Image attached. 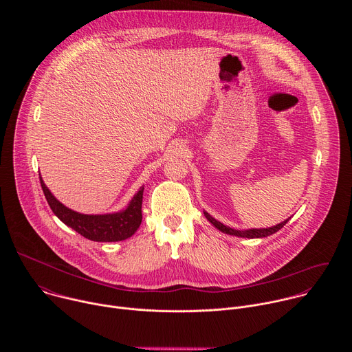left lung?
<instances>
[{"label": "left lung", "instance_id": "obj_1", "mask_svg": "<svg viewBox=\"0 0 352 352\" xmlns=\"http://www.w3.org/2000/svg\"><path fill=\"white\" fill-rule=\"evenodd\" d=\"M205 213V216H206V219L219 230V231H221V232H224V234H228V235H235V236H241V238H265V236H269V235H272V234H274V232H277L278 230H281L285 224H287V221L291 219H287V220H284V221H281L280 224H276V226H273V227H269V228H249V230H234V228H231V227H228V226H224L223 223H220L219 220H216L214 217H212L208 212H204Z\"/></svg>", "mask_w": 352, "mask_h": 352}]
</instances>
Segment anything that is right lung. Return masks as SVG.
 Segmentation results:
<instances>
[{
  "label": "right lung",
  "mask_w": 352,
  "mask_h": 352,
  "mask_svg": "<svg viewBox=\"0 0 352 352\" xmlns=\"http://www.w3.org/2000/svg\"><path fill=\"white\" fill-rule=\"evenodd\" d=\"M40 175V174H38ZM41 189L53 213L68 227L82 236L96 242H117L132 236L142 223V199L143 186L133 195L124 210L106 214H83L65 205L50 192L40 175Z\"/></svg>",
  "instance_id": "right-lung-1"
}]
</instances>
